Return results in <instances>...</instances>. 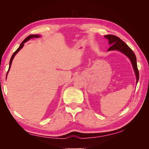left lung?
<instances>
[{
	"mask_svg": "<svg viewBox=\"0 0 149 149\" xmlns=\"http://www.w3.org/2000/svg\"><path fill=\"white\" fill-rule=\"evenodd\" d=\"M104 37L109 40V44L111 45V47L107 49V51L118 50L127 56L131 61L136 76V83H137L139 78V73L137 65V59L134 53L127 44L124 43L123 40L118 37L114 35H107Z\"/></svg>",
	"mask_w": 149,
	"mask_h": 149,
	"instance_id": "obj_1",
	"label": "left lung"
}]
</instances>
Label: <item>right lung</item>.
<instances>
[{
	"label": "right lung",
	"mask_w": 149,
	"mask_h": 149,
	"mask_svg": "<svg viewBox=\"0 0 149 149\" xmlns=\"http://www.w3.org/2000/svg\"><path fill=\"white\" fill-rule=\"evenodd\" d=\"M38 37H40V35H29V36H28L27 37H26L23 42H22V43L20 44V47H19V48H18L17 50L13 53V54L12 55V57H11V58H10V63H9V68H8V71H7V73H8V71H9V70H10V66H11V64H12V60H13V58H14V56H15V55H16V54L19 52V51H20V49L24 47V43L26 42H27L28 40H29L30 39H31V38H38Z\"/></svg>",
	"instance_id": "right-lung-1"
}]
</instances>
